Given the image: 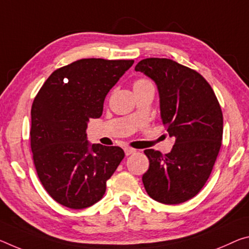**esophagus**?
I'll return each mask as SVG.
<instances>
[{
  "mask_svg": "<svg viewBox=\"0 0 249 249\" xmlns=\"http://www.w3.org/2000/svg\"><path fill=\"white\" fill-rule=\"evenodd\" d=\"M124 152H125V155L128 156V155H132V154L135 153L136 149L131 148V147H125V148H124Z\"/></svg>",
  "mask_w": 249,
  "mask_h": 249,
  "instance_id": "obj_1",
  "label": "esophagus"
}]
</instances>
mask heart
<instances>
[{"label": "heart", "mask_w": 249, "mask_h": 249, "mask_svg": "<svg viewBox=\"0 0 249 249\" xmlns=\"http://www.w3.org/2000/svg\"><path fill=\"white\" fill-rule=\"evenodd\" d=\"M146 85H152V83L146 81V80H140V81L135 82V84H134V88H139V86H146Z\"/></svg>", "instance_id": "obj_1"}]
</instances>
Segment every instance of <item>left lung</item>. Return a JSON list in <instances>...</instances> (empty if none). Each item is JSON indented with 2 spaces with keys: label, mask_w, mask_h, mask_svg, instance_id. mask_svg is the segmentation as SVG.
Segmentation results:
<instances>
[{
  "label": "left lung",
  "mask_w": 249,
  "mask_h": 249,
  "mask_svg": "<svg viewBox=\"0 0 249 249\" xmlns=\"http://www.w3.org/2000/svg\"><path fill=\"white\" fill-rule=\"evenodd\" d=\"M135 71L156 84L161 122L175 139L165 155L155 149L144 151L149 160L142 177L144 187L160 203H184L198 194L211 175L222 145V109L202 75L175 61L145 58Z\"/></svg>",
  "instance_id": "8db88e82"
}]
</instances>
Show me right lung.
<instances>
[{"mask_svg": "<svg viewBox=\"0 0 249 249\" xmlns=\"http://www.w3.org/2000/svg\"><path fill=\"white\" fill-rule=\"evenodd\" d=\"M133 60L83 58L50 75L34 98L31 148L38 178L54 200L72 210L102 199L124 151L90 144L89 118H100L109 89Z\"/></svg>", "mask_w": 249, "mask_h": 249, "instance_id": "right-lung-1", "label": "right lung"}]
</instances>
